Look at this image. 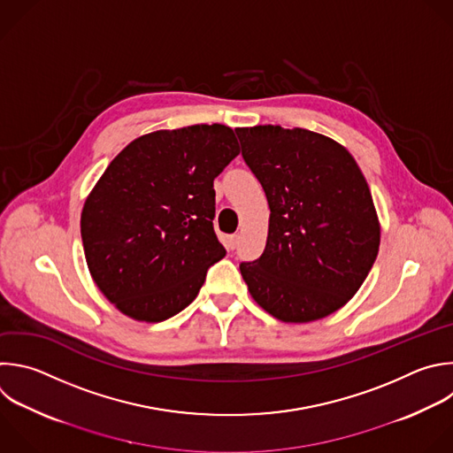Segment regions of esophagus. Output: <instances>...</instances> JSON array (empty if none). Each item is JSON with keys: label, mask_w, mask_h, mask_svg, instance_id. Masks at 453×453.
Listing matches in <instances>:
<instances>
[{"label": "esophagus", "mask_w": 453, "mask_h": 453, "mask_svg": "<svg viewBox=\"0 0 453 453\" xmlns=\"http://www.w3.org/2000/svg\"><path fill=\"white\" fill-rule=\"evenodd\" d=\"M238 240H240L238 234H229V236L226 238V247H227L229 250H234V249L238 247Z\"/></svg>", "instance_id": "obj_1"}]
</instances>
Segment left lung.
<instances>
[{
    "instance_id": "left-lung-1",
    "label": "left lung",
    "mask_w": 453,
    "mask_h": 453,
    "mask_svg": "<svg viewBox=\"0 0 453 453\" xmlns=\"http://www.w3.org/2000/svg\"><path fill=\"white\" fill-rule=\"evenodd\" d=\"M268 208L263 254L240 263L256 303L282 322L324 319L372 270L380 227L368 183L349 150L310 129H234Z\"/></svg>"
}]
</instances>
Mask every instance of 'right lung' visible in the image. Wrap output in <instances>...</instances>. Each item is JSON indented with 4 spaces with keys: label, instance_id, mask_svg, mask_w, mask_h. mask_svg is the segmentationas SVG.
Instances as JSON below:
<instances>
[{
    "label": "right lung",
    "instance_id": "add662e5",
    "mask_svg": "<svg viewBox=\"0 0 453 453\" xmlns=\"http://www.w3.org/2000/svg\"><path fill=\"white\" fill-rule=\"evenodd\" d=\"M240 153L224 124L143 134L106 167L81 211L92 279L124 315L162 322L194 303L226 256L215 219V178Z\"/></svg>",
    "mask_w": 453,
    "mask_h": 453
}]
</instances>
